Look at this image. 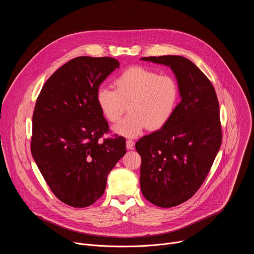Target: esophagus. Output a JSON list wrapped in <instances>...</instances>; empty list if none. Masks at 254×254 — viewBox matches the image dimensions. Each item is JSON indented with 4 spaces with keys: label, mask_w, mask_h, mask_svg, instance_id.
I'll return each instance as SVG.
<instances>
[{
    "label": "esophagus",
    "mask_w": 254,
    "mask_h": 254,
    "mask_svg": "<svg viewBox=\"0 0 254 254\" xmlns=\"http://www.w3.org/2000/svg\"><path fill=\"white\" fill-rule=\"evenodd\" d=\"M133 148H134V140L127 139V150H132Z\"/></svg>",
    "instance_id": "34e87169"
}]
</instances>
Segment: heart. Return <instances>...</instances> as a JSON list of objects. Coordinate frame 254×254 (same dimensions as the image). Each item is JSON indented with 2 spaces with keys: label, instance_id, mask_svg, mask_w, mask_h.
<instances>
[{
  "label": "heart",
  "instance_id": "1",
  "mask_svg": "<svg viewBox=\"0 0 254 254\" xmlns=\"http://www.w3.org/2000/svg\"><path fill=\"white\" fill-rule=\"evenodd\" d=\"M115 87L99 86L95 99L102 116L117 123L128 107V115L114 130L124 136L133 137L144 128L158 130L174 117L180 100L178 82L169 75L134 66L115 79Z\"/></svg>",
  "mask_w": 254,
  "mask_h": 254
}]
</instances>
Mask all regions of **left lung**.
<instances>
[{"mask_svg":"<svg viewBox=\"0 0 254 254\" xmlns=\"http://www.w3.org/2000/svg\"><path fill=\"white\" fill-rule=\"evenodd\" d=\"M141 60L170 66L182 97L164 127L135 143L142 195L156 206L175 207L199 190L220 149L219 102L211 81L189 59L166 55Z\"/></svg>","mask_w":254,"mask_h":254,"instance_id":"8db88e82","label":"left lung"}]
</instances>
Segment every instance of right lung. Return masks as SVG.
Returning a JSON list of instances; mask_svg holds the SVG:
<instances>
[{"label":"right lung","mask_w":254,"mask_h":254,"mask_svg":"<svg viewBox=\"0 0 254 254\" xmlns=\"http://www.w3.org/2000/svg\"><path fill=\"white\" fill-rule=\"evenodd\" d=\"M119 66L112 57L71 59L47 79L36 101L31 153L53 194L71 207L99 199L107 175L127 153L124 136L99 140L110 127L95 99Z\"/></svg>","instance_id":"add662e5"}]
</instances>
